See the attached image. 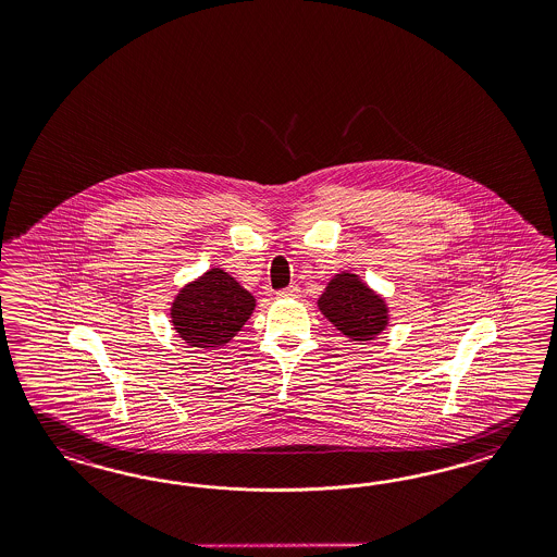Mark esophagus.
<instances>
[{
  "label": "esophagus",
  "instance_id": "obj_1",
  "mask_svg": "<svg viewBox=\"0 0 557 557\" xmlns=\"http://www.w3.org/2000/svg\"><path fill=\"white\" fill-rule=\"evenodd\" d=\"M277 296L280 298H287V300H296V298H300V287L296 286V284L284 287V289L277 292Z\"/></svg>",
  "mask_w": 557,
  "mask_h": 557
}]
</instances>
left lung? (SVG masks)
Instances as JSON below:
<instances>
[{
    "label": "left lung",
    "instance_id": "left-lung-1",
    "mask_svg": "<svg viewBox=\"0 0 557 557\" xmlns=\"http://www.w3.org/2000/svg\"><path fill=\"white\" fill-rule=\"evenodd\" d=\"M317 304L326 321L357 343L373 341L388 326V304L351 271L337 273Z\"/></svg>",
    "mask_w": 557,
    "mask_h": 557
}]
</instances>
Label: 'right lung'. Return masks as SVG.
Listing matches in <instances>:
<instances>
[{
	"label": "right lung",
	"mask_w": 557,
	"mask_h": 557,
	"mask_svg": "<svg viewBox=\"0 0 557 557\" xmlns=\"http://www.w3.org/2000/svg\"><path fill=\"white\" fill-rule=\"evenodd\" d=\"M253 310V294L233 275L214 268L180 289L169 317L189 347L214 349L235 337Z\"/></svg>",
	"instance_id": "obj_1"
}]
</instances>
